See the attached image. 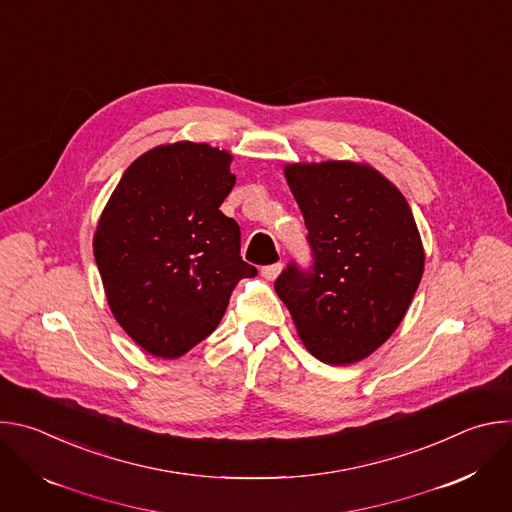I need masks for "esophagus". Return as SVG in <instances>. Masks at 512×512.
Listing matches in <instances>:
<instances>
[{
  "instance_id": "34e87169",
  "label": "esophagus",
  "mask_w": 512,
  "mask_h": 512,
  "mask_svg": "<svg viewBox=\"0 0 512 512\" xmlns=\"http://www.w3.org/2000/svg\"><path fill=\"white\" fill-rule=\"evenodd\" d=\"M281 263H273V265H265V267H261V275L267 279V281H273V279H277L279 277V273H281Z\"/></svg>"
}]
</instances>
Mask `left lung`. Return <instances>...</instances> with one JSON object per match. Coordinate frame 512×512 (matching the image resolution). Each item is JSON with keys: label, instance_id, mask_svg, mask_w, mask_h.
<instances>
[{"label": "left lung", "instance_id": "8db88e82", "mask_svg": "<svg viewBox=\"0 0 512 512\" xmlns=\"http://www.w3.org/2000/svg\"><path fill=\"white\" fill-rule=\"evenodd\" d=\"M283 174L304 214L314 273L289 265L275 291L312 356L358 362L397 330L421 281L425 251L413 212L369 164L300 162Z\"/></svg>", "mask_w": 512, "mask_h": 512}]
</instances>
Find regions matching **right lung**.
Here are the masks:
<instances>
[{
    "mask_svg": "<svg viewBox=\"0 0 512 512\" xmlns=\"http://www.w3.org/2000/svg\"><path fill=\"white\" fill-rule=\"evenodd\" d=\"M233 154L176 141L141 154L121 176L93 235L113 318L158 358H178L221 322L231 291L257 269L218 206L237 178Z\"/></svg>",
    "mask_w": 512,
    "mask_h": 512,
    "instance_id": "obj_1",
    "label": "right lung"
}]
</instances>
